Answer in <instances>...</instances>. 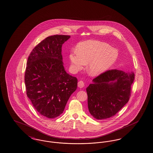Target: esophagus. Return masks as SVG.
Segmentation results:
<instances>
[{
  "instance_id": "1",
  "label": "esophagus",
  "mask_w": 153,
  "mask_h": 153,
  "mask_svg": "<svg viewBox=\"0 0 153 153\" xmlns=\"http://www.w3.org/2000/svg\"><path fill=\"white\" fill-rule=\"evenodd\" d=\"M78 86L79 88H82L84 87V82L82 81V80H80L79 81L78 83Z\"/></svg>"
}]
</instances>
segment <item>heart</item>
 <instances>
[{
  "instance_id": "b5f03b06",
  "label": "heart",
  "mask_w": 153,
  "mask_h": 153,
  "mask_svg": "<svg viewBox=\"0 0 153 153\" xmlns=\"http://www.w3.org/2000/svg\"><path fill=\"white\" fill-rule=\"evenodd\" d=\"M69 55L71 69L78 71L87 64L88 73L92 76L100 74L107 70L116 60L118 52L109 45L96 40L82 42Z\"/></svg>"
}]
</instances>
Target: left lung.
<instances>
[{"label":"left lung","mask_w":153,"mask_h":153,"mask_svg":"<svg viewBox=\"0 0 153 153\" xmlns=\"http://www.w3.org/2000/svg\"><path fill=\"white\" fill-rule=\"evenodd\" d=\"M133 72L108 70L93 80L87 88L88 106L91 114L97 120L114 116L130 99Z\"/></svg>","instance_id":"1"}]
</instances>
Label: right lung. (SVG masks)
I'll use <instances>...</instances> for the list:
<instances>
[{
    "instance_id": "right-lung-1",
    "label": "right lung",
    "mask_w": 153,
    "mask_h": 153,
    "mask_svg": "<svg viewBox=\"0 0 153 153\" xmlns=\"http://www.w3.org/2000/svg\"><path fill=\"white\" fill-rule=\"evenodd\" d=\"M68 35L48 37L32 50L25 75L27 96L36 110L48 118L62 114L78 80L66 72L61 55Z\"/></svg>"
}]
</instances>
